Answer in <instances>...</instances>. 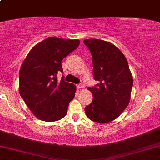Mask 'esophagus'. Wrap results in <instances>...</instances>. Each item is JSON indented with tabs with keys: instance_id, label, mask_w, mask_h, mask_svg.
Wrapping results in <instances>:
<instances>
[{
	"instance_id": "esophagus-1",
	"label": "esophagus",
	"mask_w": 160,
	"mask_h": 160,
	"mask_svg": "<svg viewBox=\"0 0 160 160\" xmlns=\"http://www.w3.org/2000/svg\"><path fill=\"white\" fill-rule=\"evenodd\" d=\"M77 88L78 89H82V88H84V85L83 84H78L77 85Z\"/></svg>"
}]
</instances>
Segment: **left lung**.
I'll list each match as a JSON object with an SVG mask.
<instances>
[{
    "label": "left lung",
    "mask_w": 160,
    "mask_h": 160,
    "mask_svg": "<svg viewBox=\"0 0 160 160\" xmlns=\"http://www.w3.org/2000/svg\"><path fill=\"white\" fill-rule=\"evenodd\" d=\"M92 57L93 78L98 83L88 87L93 99L85 108L94 122L106 123L120 116L130 101L133 78L127 59L116 46L98 39L84 40Z\"/></svg>",
    "instance_id": "1"
}]
</instances>
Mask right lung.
<instances>
[{"mask_svg": "<svg viewBox=\"0 0 160 160\" xmlns=\"http://www.w3.org/2000/svg\"><path fill=\"white\" fill-rule=\"evenodd\" d=\"M79 40L51 37L34 46L19 71V94L40 120L53 122L66 115L76 86L57 74L63 72L62 61L79 47Z\"/></svg>", "mask_w": 160, "mask_h": 160, "instance_id": "obj_1", "label": "right lung"}]
</instances>
